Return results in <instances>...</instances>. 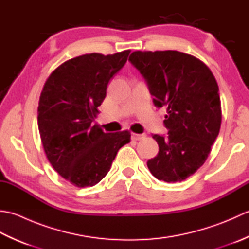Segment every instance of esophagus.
I'll use <instances>...</instances> for the list:
<instances>
[{
    "instance_id": "34e87169",
    "label": "esophagus",
    "mask_w": 249,
    "mask_h": 249,
    "mask_svg": "<svg viewBox=\"0 0 249 249\" xmlns=\"http://www.w3.org/2000/svg\"><path fill=\"white\" fill-rule=\"evenodd\" d=\"M144 135H139V134H133L131 135V139L135 140V141H138V140H141L144 138Z\"/></svg>"
}]
</instances>
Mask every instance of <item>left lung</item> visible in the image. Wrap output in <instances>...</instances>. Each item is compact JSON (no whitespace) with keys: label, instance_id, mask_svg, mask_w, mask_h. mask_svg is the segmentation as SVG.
<instances>
[{"label":"left lung","instance_id":"obj_1","mask_svg":"<svg viewBox=\"0 0 249 249\" xmlns=\"http://www.w3.org/2000/svg\"><path fill=\"white\" fill-rule=\"evenodd\" d=\"M128 61L144 78L156 107H167L169 131L153 135L160 152L147 167L160 181L181 182L203 165L219 134L218 84L203 62L179 51H135Z\"/></svg>","mask_w":249,"mask_h":249}]
</instances>
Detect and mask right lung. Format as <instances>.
Listing matches in <instances>:
<instances>
[{
	"instance_id": "add662e5",
	"label": "right lung",
	"mask_w": 249,
	"mask_h": 249,
	"mask_svg": "<svg viewBox=\"0 0 249 249\" xmlns=\"http://www.w3.org/2000/svg\"><path fill=\"white\" fill-rule=\"evenodd\" d=\"M130 50L73 57L52 71L38 103V129L54 170L77 187L94 186L110 170L116 153L130 141L128 130L106 134L93 122L107 86Z\"/></svg>"
}]
</instances>
